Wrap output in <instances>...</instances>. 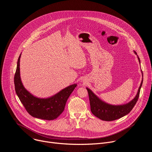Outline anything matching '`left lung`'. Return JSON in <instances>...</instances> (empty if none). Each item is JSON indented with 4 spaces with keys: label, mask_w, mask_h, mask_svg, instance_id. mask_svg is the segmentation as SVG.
<instances>
[{
    "label": "left lung",
    "mask_w": 152,
    "mask_h": 152,
    "mask_svg": "<svg viewBox=\"0 0 152 152\" xmlns=\"http://www.w3.org/2000/svg\"><path fill=\"white\" fill-rule=\"evenodd\" d=\"M134 53L135 54L137 55V53L135 51H134ZM137 58L140 64L139 57L137 56ZM142 74L143 77L142 71ZM142 83L143 77L140 87L138 89L137 94L132 100L125 104L117 105H111L105 102L104 101L100 99L91 89L86 88V89L88 90L89 94L91 110L92 113L96 117L105 121H115L116 119H118V118H120L125 115H126L132 110L138 101V99L139 97L140 91L142 86Z\"/></svg>",
    "instance_id": "8db88e82"
}]
</instances>
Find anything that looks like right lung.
Here are the masks:
<instances>
[{
  "label": "right lung",
  "instance_id": "1",
  "mask_svg": "<svg viewBox=\"0 0 152 152\" xmlns=\"http://www.w3.org/2000/svg\"><path fill=\"white\" fill-rule=\"evenodd\" d=\"M20 56L21 54L18 59L14 76L15 92L20 101L32 117L48 121L55 119L63 112L68 99L77 84L70 85L48 98L35 97L25 88L22 83L20 74Z\"/></svg>",
  "mask_w": 152,
  "mask_h": 152
}]
</instances>
